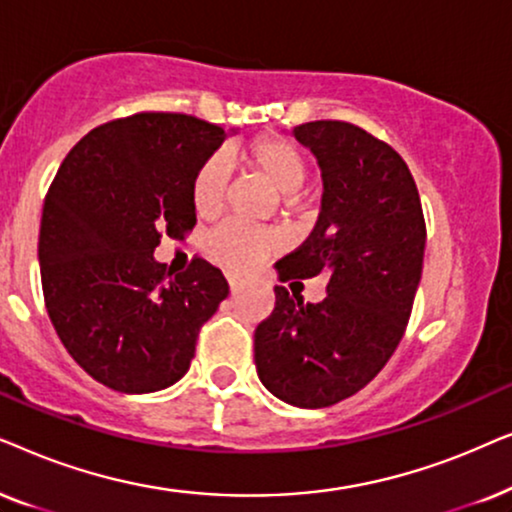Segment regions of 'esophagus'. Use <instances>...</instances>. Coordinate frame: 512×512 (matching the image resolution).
<instances>
[{
    "mask_svg": "<svg viewBox=\"0 0 512 512\" xmlns=\"http://www.w3.org/2000/svg\"><path fill=\"white\" fill-rule=\"evenodd\" d=\"M243 288V281L241 278H236V276H229V290H231V295H236L238 290Z\"/></svg>",
    "mask_w": 512,
    "mask_h": 512,
    "instance_id": "esophagus-1",
    "label": "esophagus"
}]
</instances>
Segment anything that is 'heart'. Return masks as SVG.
I'll return each mask as SVG.
<instances>
[{
    "instance_id": "obj_1",
    "label": "heart",
    "mask_w": 512,
    "mask_h": 512,
    "mask_svg": "<svg viewBox=\"0 0 512 512\" xmlns=\"http://www.w3.org/2000/svg\"><path fill=\"white\" fill-rule=\"evenodd\" d=\"M229 159L241 163L262 182H267L278 196H283L288 206H295L299 201V189L306 180V159L292 142L267 135V138L252 140L243 149H231ZM229 189L231 170L227 159L220 154L210 156L201 163L192 180L194 213L203 220L220 215ZM203 250L215 264L243 274V271L255 269L264 257H269L276 250V238L264 229L227 222L210 231L203 241Z\"/></svg>"
}]
</instances>
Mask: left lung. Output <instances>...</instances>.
I'll use <instances>...</instances> for the list:
<instances>
[{
	"label": "left lung",
	"mask_w": 512,
	"mask_h": 512,
	"mask_svg": "<svg viewBox=\"0 0 512 512\" xmlns=\"http://www.w3.org/2000/svg\"><path fill=\"white\" fill-rule=\"evenodd\" d=\"M323 177L316 229L276 264L278 281L327 276L304 304L276 285L255 332L257 377L283 403L316 410L358 393L398 349L424 269L426 224L414 177L386 142L346 121L292 128Z\"/></svg>",
	"instance_id": "8db88e82"
}]
</instances>
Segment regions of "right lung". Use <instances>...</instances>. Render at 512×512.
Listing matches in <instances>:
<instances>
[{"mask_svg": "<svg viewBox=\"0 0 512 512\" xmlns=\"http://www.w3.org/2000/svg\"><path fill=\"white\" fill-rule=\"evenodd\" d=\"M236 133L187 114H133L93 128L58 168L39 229L46 311L100 384L154 393L192 365L229 285L206 260L168 278L154 250L194 227L196 170Z\"/></svg>", "mask_w": 512, "mask_h": 512, "instance_id": "obj_1", "label": "right lung"}]
</instances>
